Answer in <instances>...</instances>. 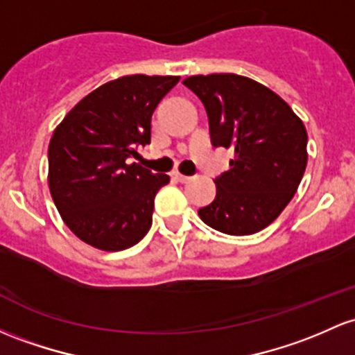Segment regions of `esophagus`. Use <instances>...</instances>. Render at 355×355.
I'll return each instance as SVG.
<instances>
[{"instance_id": "34e87169", "label": "esophagus", "mask_w": 355, "mask_h": 355, "mask_svg": "<svg viewBox=\"0 0 355 355\" xmlns=\"http://www.w3.org/2000/svg\"><path fill=\"white\" fill-rule=\"evenodd\" d=\"M175 178H177V180L180 182V184H187V182H190V180H192V178H190V177H187V175H182V173H178V171H177V173H175Z\"/></svg>"}]
</instances>
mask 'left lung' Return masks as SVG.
<instances>
[{
	"label": "left lung",
	"mask_w": 355,
	"mask_h": 355,
	"mask_svg": "<svg viewBox=\"0 0 355 355\" xmlns=\"http://www.w3.org/2000/svg\"><path fill=\"white\" fill-rule=\"evenodd\" d=\"M204 104L214 146L232 148L229 171L216 178L212 204L198 210L205 224L231 236L268 227L297 192L306 168V130L266 85L237 73L187 77Z\"/></svg>",
	"instance_id": "obj_1"
}]
</instances>
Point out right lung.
Returning <instances> with one entry per match:
<instances>
[{"label":"right lung","mask_w":355,"mask_h":355,"mask_svg":"<svg viewBox=\"0 0 355 355\" xmlns=\"http://www.w3.org/2000/svg\"><path fill=\"white\" fill-rule=\"evenodd\" d=\"M178 76H124L80 99L53 131L49 189L62 220L101 251H123L146 236L155 196L170 182L139 163L151 139V114Z\"/></svg>","instance_id":"add662e5"}]
</instances>
